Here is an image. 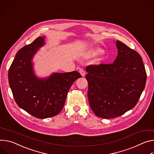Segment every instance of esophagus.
Returning a JSON list of instances; mask_svg holds the SVG:
<instances>
[{"label": "esophagus", "mask_w": 154, "mask_h": 154, "mask_svg": "<svg viewBox=\"0 0 154 154\" xmlns=\"http://www.w3.org/2000/svg\"><path fill=\"white\" fill-rule=\"evenodd\" d=\"M79 72H80V74L82 75V77H84V76H85V71H84V70H83V69H80L79 70Z\"/></svg>", "instance_id": "34e87169"}]
</instances>
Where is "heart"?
Here are the masks:
<instances>
[{"instance_id": "1", "label": "heart", "mask_w": 154, "mask_h": 154, "mask_svg": "<svg viewBox=\"0 0 154 154\" xmlns=\"http://www.w3.org/2000/svg\"><path fill=\"white\" fill-rule=\"evenodd\" d=\"M98 51H99L98 50H91V51H90V53H88V56H89V57H93V56H94Z\"/></svg>"}]
</instances>
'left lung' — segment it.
I'll use <instances>...</instances> for the list:
<instances>
[{"instance_id": "obj_1", "label": "left lung", "mask_w": 154, "mask_h": 154, "mask_svg": "<svg viewBox=\"0 0 154 154\" xmlns=\"http://www.w3.org/2000/svg\"><path fill=\"white\" fill-rule=\"evenodd\" d=\"M118 54L112 64L88 65V99L94 114L102 119L119 117L137 103L147 74L137 51L117 40Z\"/></svg>"}]
</instances>
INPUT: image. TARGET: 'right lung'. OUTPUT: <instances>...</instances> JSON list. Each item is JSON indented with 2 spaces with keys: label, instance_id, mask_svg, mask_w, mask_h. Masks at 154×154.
<instances>
[{
  "label": "right lung",
  "instance_id": "right-lung-1",
  "mask_svg": "<svg viewBox=\"0 0 154 154\" xmlns=\"http://www.w3.org/2000/svg\"><path fill=\"white\" fill-rule=\"evenodd\" d=\"M38 37L17 53L8 71V82L18 106L37 119L58 115L63 108L67 93L75 80L82 77L77 71L54 73L46 79L35 77L32 58L45 44Z\"/></svg>",
  "mask_w": 154,
  "mask_h": 154
}]
</instances>
